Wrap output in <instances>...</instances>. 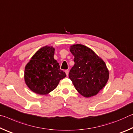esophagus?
Returning <instances> with one entry per match:
<instances>
[{"instance_id": "obj_1", "label": "esophagus", "mask_w": 133, "mask_h": 133, "mask_svg": "<svg viewBox=\"0 0 133 133\" xmlns=\"http://www.w3.org/2000/svg\"><path fill=\"white\" fill-rule=\"evenodd\" d=\"M69 70H65V73H66V75H67V76H68V75H69Z\"/></svg>"}]
</instances>
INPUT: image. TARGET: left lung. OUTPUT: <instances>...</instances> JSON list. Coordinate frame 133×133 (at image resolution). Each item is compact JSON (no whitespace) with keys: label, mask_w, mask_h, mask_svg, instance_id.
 Instances as JSON below:
<instances>
[{"label":"left lung","mask_w":133,"mask_h":133,"mask_svg":"<svg viewBox=\"0 0 133 133\" xmlns=\"http://www.w3.org/2000/svg\"><path fill=\"white\" fill-rule=\"evenodd\" d=\"M70 50L75 56V65L69 73L74 86L85 97L96 95L109 80V70L104 62L84 45L74 44Z\"/></svg>","instance_id":"obj_1"}]
</instances>
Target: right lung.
<instances>
[{
  "mask_svg": "<svg viewBox=\"0 0 133 133\" xmlns=\"http://www.w3.org/2000/svg\"><path fill=\"white\" fill-rule=\"evenodd\" d=\"M55 49L43 47L36 53L25 67L24 80L35 93L44 95L53 91L60 80L66 76L54 58Z\"/></svg>",
  "mask_w": 133,
  "mask_h": 133,
  "instance_id": "right-lung-1",
  "label": "right lung"
}]
</instances>
